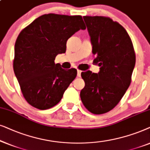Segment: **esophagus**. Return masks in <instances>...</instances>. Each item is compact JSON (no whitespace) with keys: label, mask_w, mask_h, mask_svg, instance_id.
<instances>
[{"label":"esophagus","mask_w":150,"mask_h":150,"mask_svg":"<svg viewBox=\"0 0 150 150\" xmlns=\"http://www.w3.org/2000/svg\"><path fill=\"white\" fill-rule=\"evenodd\" d=\"M81 71H80V70H77V76L81 77Z\"/></svg>","instance_id":"esophagus-1"}]
</instances>
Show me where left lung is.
Wrapping results in <instances>:
<instances>
[{
  "label": "left lung",
  "mask_w": 150,
  "mask_h": 150,
  "mask_svg": "<svg viewBox=\"0 0 150 150\" xmlns=\"http://www.w3.org/2000/svg\"><path fill=\"white\" fill-rule=\"evenodd\" d=\"M98 73L82 72L85 86L80 97L95 115L106 113L118 104L131 83L136 57L126 30L107 17L84 16Z\"/></svg>",
  "instance_id": "1"
}]
</instances>
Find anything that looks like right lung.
I'll return each mask as SVG.
<instances>
[{
	"label": "right lung",
	"mask_w": 150,
	"mask_h": 150,
	"mask_svg": "<svg viewBox=\"0 0 150 150\" xmlns=\"http://www.w3.org/2000/svg\"><path fill=\"white\" fill-rule=\"evenodd\" d=\"M86 29L81 16L49 13L41 16L22 31L14 48L13 71L26 101L40 110L57 104L77 76V70L55 64L64 53L67 42Z\"/></svg>",
	"instance_id": "obj_1"
}]
</instances>
